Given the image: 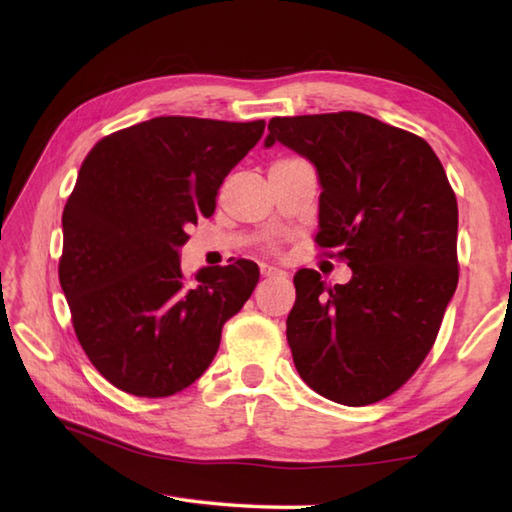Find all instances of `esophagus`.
<instances>
[{"instance_id":"obj_1","label":"esophagus","mask_w":512,"mask_h":512,"mask_svg":"<svg viewBox=\"0 0 512 512\" xmlns=\"http://www.w3.org/2000/svg\"><path fill=\"white\" fill-rule=\"evenodd\" d=\"M262 277H286V273L277 266H268V264H262Z\"/></svg>"}]
</instances>
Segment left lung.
<instances>
[{
    "instance_id": "obj_1",
    "label": "left lung",
    "mask_w": 512,
    "mask_h": 512,
    "mask_svg": "<svg viewBox=\"0 0 512 512\" xmlns=\"http://www.w3.org/2000/svg\"><path fill=\"white\" fill-rule=\"evenodd\" d=\"M275 143L317 167V244L352 268L334 288L295 275L292 361L323 398L372 405L422 365L458 288L455 193L427 140L367 114L270 118Z\"/></svg>"
}]
</instances>
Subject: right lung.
<instances>
[{"instance_id": "obj_1", "label": "right lung", "mask_w": 512, "mask_h": 512, "mask_svg": "<svg viewBox=\"0 0 512 512\" xmlns=\"http://www.w3.org/2000/svg\"><path fill=\"white\" fill-rule=\"evenodd\" d=\"M264 127L158 116L105 136L83 160L63 209L59 281L76 339L114 387L143 398L189 387L253 295L257 264L187 279L180 248Z\"/></svg>"}]
</instances>
